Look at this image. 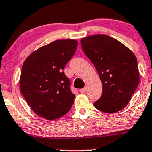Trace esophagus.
<instances>
[{
	"instance_id": "34e87169",
	"label": "esophagus",
	"mask_w": 152,
	"mask_h": 152,
	"mask_svg": "<svg viewBox=\"0 0 152 152\" xmlns=\"http://www.w3.org/2000/svg\"><path fill=\"white\" fill-rule=\"evenodd\" d=\"M79 91H80V92H81V93H83V94H84V93L86 92V88L85 87V88H84V89H81L79 90Z\"/></svg>"
}]
</instances>
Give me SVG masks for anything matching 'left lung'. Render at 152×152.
<instances>
[{
  "label": "left lung",
  "instance_id": "8db88e82",
  "mask_svg": "<svg viewBox=\"0 0 152 152\" xmlns=\"http://www.w3.org/2000/svg\"><path fill=\"white\" fill-rule=\"evenodd\" d=\"M81 43L102 84V93L94 102V107L107 113L121 110L139 82L136 56L122 43L105 34L89 36L81 39Z\"/></svg>",
  "mask_w": 152,
  "mask_h": 152
}]
</instances>
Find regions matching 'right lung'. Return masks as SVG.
Segmentation results:
<instances>
[{"label":"right lung","instance_id":"add662e5","mask_svg":"<svg viewBox=\"0 0 152 152\" xmlns=\"http://www.w3.org/2000/svg\"><path fill=\"white\" fill-rule=\"evenodd\" d=\"M74 39H60L34 51L21 68L20 88L30 107L48 120L61 118L72 107L75 94L63 72L77 49Z\"/></svg>","mask_w":152,"mask_h":152}]
</instances>
